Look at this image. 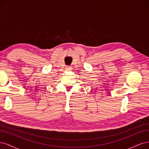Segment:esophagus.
<instances>
[{
    "label": "esophagus",
    "instance_id": "esophagus-1",
    "mask_svg": "<svg viewBox=\"0 0 149 149\" xmlns=\"http://www.w3.org/2000/svg\"><path fill=\"white\" fill-rule=\"evenodd\" d=\"M66 69H67L68 70H69L70 69V67H66Z\"/></svg>",
    "mask_w": 149,
    "mask_h": 149
}]
</instances>
